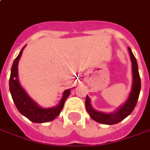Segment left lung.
<instances>
[{"label": "left lung", "instance_id": "1", "mask_svg": "<svg viewBox=\"0 0 150 150\" xmlns=\"http://www.w3.org/2000/svg\"><path fill=\"white\" fill-rule=\"evenodd\" d=\"M128 50H129L131 60H132V63L133 83H132V92L130 93V96L126 101V103L119 108L117 112L113 113V114H105L103 112L97 111L96 110H94L90 104L89 97L88 96L86 97V110L93 120L100 122V123L108 124V125L116 124L127 118L132 112L133 111L134 108L137 105V100H138L140 92H141V78H140V75H139V71H138V65H137V59L132 52V50L128 48Z\"/></svg>", "mask_w": 150, "mask_h": 150}]
</instances>
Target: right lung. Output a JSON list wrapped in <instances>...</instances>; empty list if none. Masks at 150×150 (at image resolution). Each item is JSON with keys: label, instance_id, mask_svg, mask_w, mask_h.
Listing matches in <instances>:
<instances>
[{"label": "right lung", "instance_id": "add662e5", "mask_svg": "<svg viewBox=\"0 0 150 150\" xmlns=\"http://www.w3.org/2000/svg\"><path fill=\"white\" fill-rule=\"evenodd\" d=\"M24 47L22 49L18 57L14 59L11 67L9 78V91L17 109L22 115L27 117L31 122L38 123L50 122L56 119L60 115L61 111L64 106L65 101L70 95L71 89L65 91L60 103L56 107L45 109L40 107L35 101H33V100L30 98L23 88L21 87L18 79V63Z\"/></svg>", "mask_w": 150, "mask_h": 150}]
</instances>
